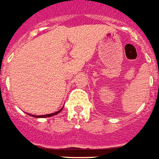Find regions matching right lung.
Listing matches in <instances>:
<instances>
[{
	"label": "right lung",
	"instance_id": "add662e5",
	"mask_svg": "<svg viewBox=\"0 0 159 159\" xmlns=\"http://www.w3.org/2000/svg\"><path fill=\"white\" fill-rule=\"evenodd\" d=\"M64 107V106H63ZM63 107L60 110H58V111H56V112H55V113H51V114H48V115H43V116H33V115H30L31 116H33V117H38V118H41V117H49V116H55V115H57L58 113H60L61 110H62V109H63Z\"/></svg>",
	"mask_w": 159,
	"mask_h": 159
}]
</instances>
